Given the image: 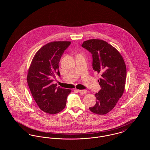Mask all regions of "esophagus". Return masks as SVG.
Returning a JSON list of instances; mask_svg holds the SVG:
<instances>
[{"mask_svg": "<svg viewBox=\"0 0 150 150\" xmlns=\"http://www.w3.org/2000/svg\"><path fill=\"white\" fill-rule=\"evenodd\" d=\"M79 93L81 94H84L85 93H86L87 91L86 90H78Z\"/></svg>", "mask_w": 150, "mask_h": 150, "instance_id": "esophagus-1", "label": "esophagus"}]
</instances>
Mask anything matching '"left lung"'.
<instances>
[{
  "label": "left lung",
  "mask_w": 150,
  "mask_h": 150,
  "mask_svg": "<svg viewBox=\"0 0 150 150\" xmlns=\"http://www.w3.org/2000/svg\"><path fill=\"white\" fill-rule=\"evenodd\" d=\"M81 47L92 54L94 71L101 74L98 80L101 89L95 94L97 101L89 110L96 114L111 111L124 91L127 69L120 53L114 47L100 39L84 42Z\"/></svg>",
  "instance_id": "1"
}]
</instances>
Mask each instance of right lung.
I'll return each instance as SVG.
<instances>
[{"instance_id": "right-lung-1", "label": "right lung", "mask_w": 150, "mask_h": 150, "mask_svg": "<svg viewBox=\"0 0 150 150\" xmlns=\"http://www.w3.org/2000/svg\"><path fill=\"white\" fill-rule=\"evenodd\" d=\"M70 42H53L38 50L30 64L27 80L31 94L44 112L56 114L64 108L71 89L57 87L53 79L60 76L59 62Z\"/></svg>"}]
</instances>
